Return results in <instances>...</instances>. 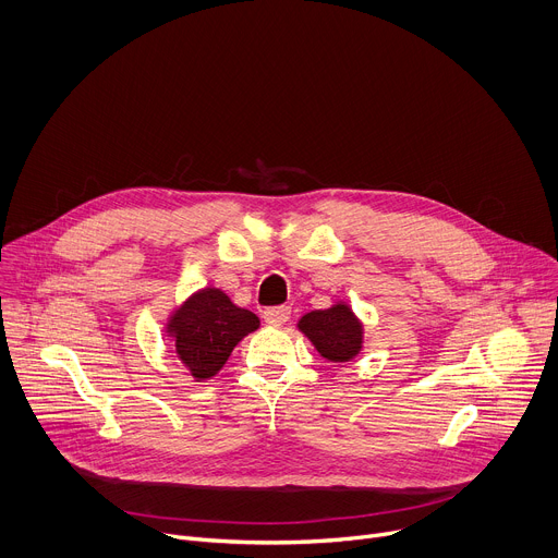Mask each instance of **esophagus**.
I'll return each instance as SVG.
<instances>
[{
    "instance_id": "esophagus-1",
    "label": "esophagus",
    "mask_w": 558,
    "mask_h": 558,
    "mask_svg": "<svg viewBox=\"0 0 558 558\" xmlns=\"http://www.w3.org/2000/svg\"><path fill=\"white\" fill-rule=\"evenodd\" d=\"M263 317H265L267 325L280 327V325H284V323L289 320V317H291V308H289V306H269V308H265Z\"/></svg>"
}]
</instances>
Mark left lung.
Listing matches in <instances>:
<instances>
[{"label": "left lung", "instance_id": "1", "mask_svg": "<svg viewBox=\"0 0 558 558\" xmlns=\"http://www.w3.org/2000/svg\"><path fill=\"white\" fill-rule=\"evenodd\" d=\"M298 327L329 362H349L362 349V325L347 304L311 311Z\"/></svg>", "mask_w": 558, "mask_h": 558}]
</instances>
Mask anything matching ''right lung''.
<instances>
[{"mask_svg": "<svg viewBox=\"0 0 558 558\" xmlns=\"http://www.w3.org/2000/svg\"><path fill=\"white\" fill-rule=\"evenodd\" d=\"M258 317L235 306L220 289H203L192 295L170 320L177 353L201 381L216 375L233 347L256 331Z\"/></svg>", "mask_w": 558, "mask_h": 558, "instance_id": "add662e5", "label": "right lung"}]
</instances>
